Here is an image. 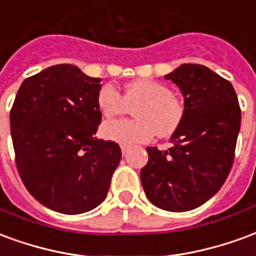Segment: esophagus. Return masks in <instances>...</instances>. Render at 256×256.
Returning a JSON list of instances; mask_svg holds the SVG:
<instances>
[{
    "instance_id": "34e87169",
    "label": "esophagus",
    "mask_w": 256,
    "mask_h": 256,
    "mask_svg": "<svg viewBox=\"0 0 256 256\" xmlns=\"http://www.w3.org/2000/svg\"><path fill=\"white\" fill-rule=\"evenodd\" d=\"M120 150H122V155H123V156L128 155V146H126V145H120Z\"/></svg>"
}]
</instances>
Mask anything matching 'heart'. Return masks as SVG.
<instances>
[{"mask_svg":"<svg viewBox=\"0 0 256 256\" xmlns=\"http://www.w3.org/2000/svg\"><path fill=\"white\" fill-rule=\"evenodd\" d=\"M97 104L102 116L108 119L138 106L133 111L137 119L110 120L101 128L104 138L126 146L148 142L155 132L160 137L172 136L185 115L182 101L167 84L152 79L128 82L124 96L114 84H104L97 94Z\"/></svg>","mask_w":256,"mask_h":256,"instance_id":"1","label":"heart"}]
</instances>
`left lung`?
Returning <instances> with one entry per match:
<instances>
[{
  "label": "left lung",
  "instance_id": "obj_1",
  "mask_svg": "<svg viewBox=\"0 0 256 256\" xmlns=\"http://www.w3.org/2000/svg\"><path fill=\"white\" fill-rule=\"evenodd\" d=\"M184 96L185 115L167 150L148 146L141 184L150 203L166 211L198 208L229 176L242 111L229 80L200 64H181L164 75Z\"/></svg>",
  "mask_w": 256,
  "mask_h": 256
}]
</instances>
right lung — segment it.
<instances>
[{
  "mask_svg": "<svg viewBox=\"0 0 256 256\" xmlns=\"http://www.w3.org/2000/svg\"><path fill=\"white\" fill-rule=\"evenodd\" d=\"M101 79L58 64L27 78L10 111L16 166L27 190L62 214L88 212L110 189L122 152L94 137Z\"/></svg>",
  "mask_w": 256,
  "mask_h": 256,
  "instance_id": "obj_1",
  "label": "right lung"
}]
</instances>
